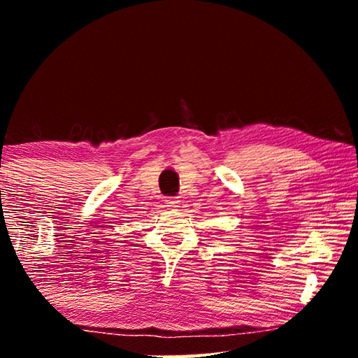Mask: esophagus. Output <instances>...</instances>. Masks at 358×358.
Instances as JSON below:
<instances>
[{"label":"esophagus","mask_w":358,"mask_h":358,"mask_svg":"<svg viewBox=\"0 0 358 358\" xmlns=\"http://www.w3.org/2000/svg\"><path fill=\"white\" fill-rule=\"evenodd\" d=\"M178 203H180V201H178L177 197H171V199H167V201H166V207L177 208V207H178Z\"/></svg>","instance_id":"esophagus-1"}]
</instances>
